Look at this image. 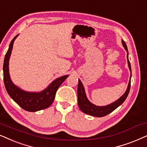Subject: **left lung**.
<instances>
[{
  "mask_svg": "<svg viewBox=\"0 0 147 147\" xmlns=\"http://www.w3.org/2000/svg\"><path fill=\"white\" fill-rule=\"evenodd\" d=\"M122 45L125 48V50L127 52V59H128V64L129 69L130 70V81H129V83L127 87V89L126 92H125L124 95L122 97H120L118 100H116L114 102H113L111 104H109L105 106H97L93 104V103L90 102L88 100L87 96H86L85 89H84V87L83 85V83L79 79V84H78V89H77V95H78V105L81 110L87 114H89L90 116H93L95 117H103L106 115L109 114V113L112 112L113 110H115L117 107L122 105L123 102L126 100V97H128V95L130 91V79L131 77H132V72H131V66L130 63L128 60V48H127L126 44H125L124 41H122Z\"/></svg>",
  "mask_w": 147,
  "mask_h": 147,
  "instance_id": "1",
  "label": "left lung"
}]
</instances>
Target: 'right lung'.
I'll return each mask as SVG.
<instances>
[{
	"label": "right lung",
	"instance_id": "1",
	"mask_svg": "<svg viewBox=\"0 0 147 147\" xmlns=\"http://www.w3.org/2000/svg\"><path fill=\"white\" fill-rule=\"evenodd\" d=\"M19 35L13 39L9 45V50L6 54L3 64L4 83L10 97L21 107L28 111H37L48 108L55 98L58 87L65 81L68 75H64L52 81L48 87L40 92H27L15 85L9 75V62L13 50V43Z\"/></svg>",
	"mask_w": 147,
	"mask_h": 147
}]
</instances>
